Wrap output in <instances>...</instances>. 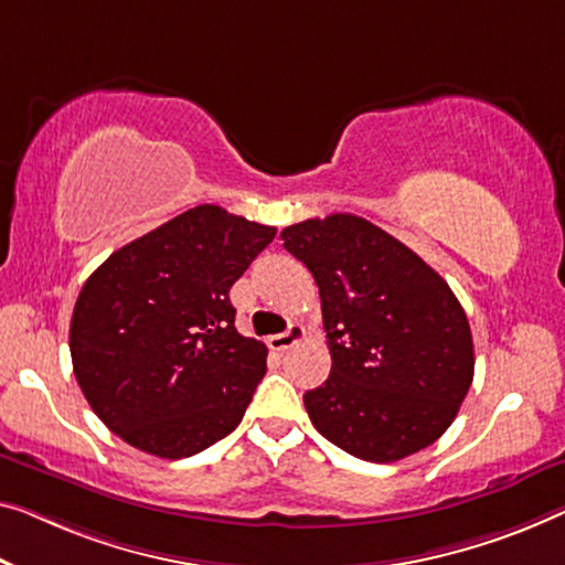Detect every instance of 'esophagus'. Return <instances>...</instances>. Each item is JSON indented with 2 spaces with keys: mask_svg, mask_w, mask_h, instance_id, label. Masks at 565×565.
<instances>
[{
  "mask_svg": "<svg viewBox=\"0 0 565 565\" xmlns=\"http://www.w3.org/2000/svg\"><path fill=\"white\" fill-rule=\"evenodd\" d=\"M301 337H305V327L294 322V324H289V330H286V332L268 337V348L276 350V352H284V350L294 348L297 342H301Z\"/></svg>",
  "mask_w": 565,
  "mask_h": 565,
  "instance_id": "1",
  "label": "esophagus"
}]
</instances>
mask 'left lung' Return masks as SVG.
I'll return each mask as SVG.
<instances>
[{
  "instance_id": "obj_1",
  "label": "left lung",
  "mask_w": 565,
  "mask_h": 565,
  "mask_svg": "<svg viewBox=\"0 0 565 565\" xmlns=\"http://www.w3.org/2000/svg\"><path fill=\"white\" fill-rule=\"evenodd\" d=\"M281 241L322 299L332 370L305 393L317 431L375 465L434 444L475 377L471 330L449 284L391 233L350 213L289 225Z\"/></svg>"
}]
</instances>
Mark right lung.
I'll return each instance as SVG.
<instances>
[{"label": "right lung", "instance_id": "add662e5", "mask_svg": "<svg viewBox=\"0 0 565 565\" xmlns=\"http://www.w3.org/2000/svg\"><path fill=\"white\" fill-rule=\"evenodd\" d=\"M274 235L198 205L114 250L83 284L71 319L75 381L134 449L192 457L241 424L268 350L235 330L231 286Z\"/></svg>", "mask_w": 565, "mask_h": 565}]
</instances>
